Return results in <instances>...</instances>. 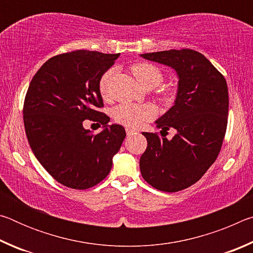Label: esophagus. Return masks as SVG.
<instances>
[{
	"label": "esophagus",
	"mask_w": 253,
	"mask_h": 253,
	"mask_svg": "<svg viewBox=\"0 0 253 253\" xmlns=\"http://www.w3.org/2000/svg\"><path fill=\"white\" fill-rule=\"evenodd\" d=\"M126 134H127V136H132V135L137 134V131L135 129H132V128H130V127H126Z\"/></svg>",
	"instance_id": "esophagus-1"
}]
</instances>
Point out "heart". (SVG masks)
Instances as JSON below:
<instances>
[{
	"mask_svg": "<svg viewBox=\"0 0 253 253\" xmlns=\"http://www.w3.org/2000/svg\"><path fill=\"white\" fill-rule=\"evenodd\" d=\"M130 70L137 81L144 88H155L163 81V74L156 66L148 62H139L131 66ZM111 77V71H107L101 77L99 83L100 92L104 98L108 97V84ZM174 98L172 90L163 92L162 99L165 102H170ZM156 115V109L148 104H130L123 102L114 109L113 116L117 123L128 127H136L145 121H149Z\"/></svg>",
	"mask_w": 253,
	"mask_h": 253,
	"instance_id": "b5f03b06",
	"label": "heart"
}]
</instances>
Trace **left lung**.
Instances as JSON below:
<instances>
[{
    "instance_id": "obj_1",
    "label": "left lung",
    "mask_w": 253,
    "mask_h": 253,
    "mask_svg": "<svg viewBox=\"0 0 253 253\" xmlns=\"http://www.w3.org/2000/svg\"><path fill=\"white\" fill-rule=\"evenodd\" d=\"M140 57L173 68L178 77L174 105L155 122L161 131L168 134L172 128L176 134L168 139L143 132L147 148L139 161L140 173L157 190L182 191L203 176L221 151L228 125V84L198 51L169 50Z\"/></svg>"
}]
</instances>
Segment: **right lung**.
<instances>
[{"label":"right lung","instance_id":"obj_1","mask_svg":"<svg viewBox=\"0 0 253 253\" xmlns=\"http://www.w3.org/2000/svg\"><path fill=\"white\" fill-rule=\"evenodd\" d=\"M119 53L77 50L54 55L30 83L23 122L30 147L46 172L62 185L85 190L109 174L113 157L125 139L124 127L108 125L99 83ZM85 119L100 122L93 135ZM100 126V125H99Z\"/></svg>","mask_w":253,"mask_h":253}]
</instances>
